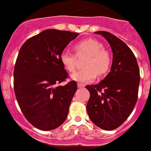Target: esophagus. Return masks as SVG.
Here are the masks:
<instances>
[{"label":"esophagus","instance_id":"34e87169","mask_svg":"<svg viewBox=\"0 0 151 151\" xmlns=\"http://www.w3.org/2000/svg\"><path fill=\"white\" fill-rule=\"evenodd\" d=\"M77 85H78V88H84L85 87V85H83V84H82V83H78L77 84Z\"/></svg>","mask_w":151,"mask_h":151}]
</instances>
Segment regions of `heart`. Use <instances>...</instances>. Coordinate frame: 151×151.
Wrapping results in <instances>:
<instances>
[{
    "mask_svg": "<svg viewBox=\"0 0 151 151\" xmlns=\"http://www.w3.org/2000/svg\"><path fill=\"white\" fill-rule=\"evenodd\" d=\"M77 56L88 55L84 63V69H79L71 75V78L80 82L93 81L97 75L104 76L110 69L111 57L101 43L96 40L89 39L79 41L75 45ZM60 60L64 67L69 72H73L77 66V57L68 51H63Z\"/></svg>",
    "mask_w": 151,
    "mask_h": 151,
    "instance_id": "b5f03b06",
    "label": "heart"
}]
</instances>
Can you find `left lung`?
Instances as JSON below:
<instances>
[{"instance_id": "1", "label": "left lung", "mask_w": 151, "mask_h": 151, "mask_svg": "<svg viewBox=\"0 0 151 151\" xmlns=\"http://www.w3.org/2000/svg\"><path fill=\"white\" fill-rule=\"evenodd\" d=\"M106 38L113 51L110 72L97 85H86L90 92L87 104L93 123L104 130L120 126L128 119L138 99L140 71L135 56L127 45L104 31L96 32Z\"/></svg>"}]
</instances>
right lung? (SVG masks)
Listing matches in <instances>:
<instances>
[{
    "instance_id": "obj_1",
    "label": "right lung",
    "mask_w": 151,
    "mask_h": 151,
    "mask_svg": "<svg viewBox=\"0 0 151 151\" xmlns=\"http://www.w3.org/2000/svg\"><path fill=\"white\" fill-rule=\"evenodd\" d=\"M78 35L47 29L29 38L19 51L13 72L16 97L26 119L40 130L55 129L67 117L77 83L57 85L68 78L60 55Z\"/></svg>"
}]
</instances>
